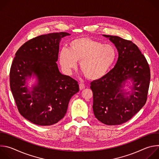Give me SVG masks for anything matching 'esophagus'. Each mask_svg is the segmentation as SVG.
I'll list each match as a JSON object with an SVG mask.
<instances>
[{"instance_id":"obj_1","label":"esophagus","mask_w":159,"mask_h":159,"mask_svg":"<svg viewBox=\"0 0 159 159\" xmlns=\"http://www.w3.org/2000/svg\"><path fill=\"white\" fill-rule=\"evenodd\" d=\"M79 88H80V90L84 89L85 88V85L83 83H80L79 84Z\"/></svg>"}]
</instances>
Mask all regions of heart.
Returning <instances> with one entry per match:
<instances>
[{
    "label": "heart",
    "instance_id": "heart-1",
    "mask_svg": "<svg viewBox=\"0 0 159 159\" xmlns=\"http://www.w3.org/2000/svg\"><path fill=\"white\" fill-rule=\"evenodd\" d=\"M116 57L117 51L112 44L83 37L71 41L68 49H61L59 61L67 74L71 73L77 67V61H80V70L86 77L98 80L110 70Z\"/></svg>",
    "mask_w": 159,
    "mask_h": 159
}]
</instances>
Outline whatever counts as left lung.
I'll return each mask as SVG.
<instances>
[{
  "instance_id": "8db88e82",
  "label": "left lung",
  "mask_w": 159,
  "mask_h": 159,
  "mask_svg": "<svg viewBox=\"0 0 159 159\" xmlns=\"http://www.w3.org/2000/svg\"><path fill=\"white\" fill-rule=\"evenodd\" d=\"M103 36L115 44L118 58L111 71L90 83L93 108L95 117L101 123L121 125L130 120L146 103L150 80V67L145 56L131 41L116 36ZM129 78L133 86L128 97L125 96L122 88Z\"/></svg>"
}]
</instances>
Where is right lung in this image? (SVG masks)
<instances>
[{
  "label": "right lung",
  "mask_w": 159,
  "mask_h": 159,
  "mask_svg": "<svg viewBox=\"0 0 159 159\" xmlns=\"http://www.w3.org/2000/svg\"><path fill=\"white\" fill-rule=\"evenodd\" d=\"M65 32L43 34L26 41L16 53L10 70V87L20 114L31 123L49 126L66 112L72 96L79 91L77 80L61 74L58 60L61 38ZM38 79L30 92L25 86L32 74Z\"/></svg>",
  "instance_id": "obj_1"
}]
</instances>
